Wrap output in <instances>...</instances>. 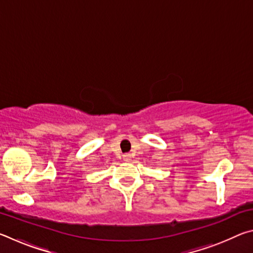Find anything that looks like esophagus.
I'll return each instance as SVG.
<instances>
[{"label":"esophagus","instance_id":"1","mask_svg":"<svg viewBox=\"0 0 253 253\" xmlns=\"http://www.w3.org/2000/svg\"><path fill=\"white\" fill-rule=\"evenodd\" d=\"M123 158H124V161H125V162H130L131 156L129 155V154H126V155L123 156Z\"/></svg>","mask_w":253,"mask_h":253}]
</instances>
